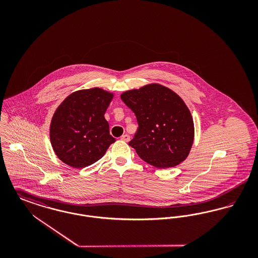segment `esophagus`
<instances>
[{
	"mask_svg": "<svg viewBox=\"0 0 258 258\" xmlns=\"http://www.w3.org/2000/svg\"><path fill=\"white\" fill-rule=\"evenodd\" d=\"M131 139V136L128 135H123L121 136V140H123L124 142H128Z\"/></svg>",
	"mask_w": 258,
	"mask_h": 258,
	"instance_id": "esophagus-1",
	"label": "esophagus"
}]
</instances>
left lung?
I'll return each instance as SVG.
<instances>
[{"label": "left lung", "instance_id": "8db88e82", "mask_svg": "<svg viewBox=\"0 0 258 258\" xmlns=\"http://www.w3.org/2000/svg\"><path fill=\"white\" fill-rule=\"evenodd\" d=\"M138 123L128 145L157 168L184 161L194 142V121L183 99L170 89L151 84L121 95Z\"/></svg>", "mask_w": 258, "mask_h": 258}]
</instances>
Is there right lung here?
I'll return each mask as SVG.
<instances>
[{
    "label": "right lung",
    "mask_w": 258,
    "mask_h": 258,
    "mask_svg": "<svg viewBox=\"0 0 258 258\" xmlns=\"http://www.w3.org/2000/svg\"><path fill=\"white\" fill-rule=\"evenodd\" d=\"M113 95L99 88L77 91L66 98L53 115L50 140L57 157L74 168L101 159L116 139L104 119Z\"/></svg>",
    "instance_id": "add662e5"
}]
</instances>
